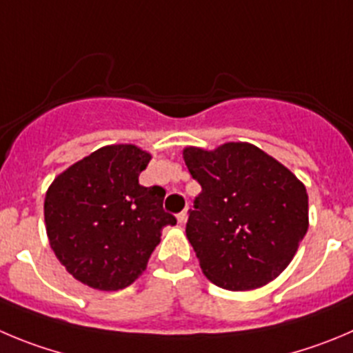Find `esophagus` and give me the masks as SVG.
<instances>
[{"label":"esophagus","instance_id":"obj_1","mask_svg":"<svg viewBox=\"0 0 353 353\" xmlns=\"http://www.w3.org/2000/svg\"><path fill=\"white\" fill-rule=\"evenodd\" d=\"M186 217H188V210L186 209H184L183 212L177 214V221H179V225H184V223H186Z\"/></svg>","mask_w":353,"mask_h":353}]
</instances>
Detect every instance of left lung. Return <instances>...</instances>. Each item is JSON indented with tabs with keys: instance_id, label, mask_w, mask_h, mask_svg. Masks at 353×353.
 I'll return each instance as SVG.
<instances>
[{
	"instance_id": "obj_1",
	"label": "left lung",
	"mask_w": 353,
	"mask_h": 353,
	"mask_svg": "<svg viewBox=\"0 0 353 353\" xmlns=\"http://www.w3.org/2000/svg\"><path fill=\"white\" fill-rule=\"evenodd\" d=\"M183 158L202 186L186 236L203 275L230 291L276 279L308 230L305 184L249 143H226L214 151L190 146Z\"/></svg>"
}]
</instances>
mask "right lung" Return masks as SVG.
I'll use <instances>...</instances> for the list:
<instances>
[{
	"label": "right lung",
	"mask_w": 353,
	"mask_h": 353,
	"mask_svg": "<svg viewBox=\"0 0 353 353\" xmlns=\"http://www.w3.org/2000/svg\"><path fill=\"white\" fill-rule=\"evenodd\" d=\"M151 154L134 144L104 146L59 174L45 196L50 247L77 281L118 291L146 270L161 228L165 190L141 186Z\"/></svg>",
	"instance_id": "1"
}]
</instances>
